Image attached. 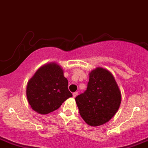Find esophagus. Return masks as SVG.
<instances>
[{"instance_id":"1","label":"esophagus","mask_w":148,"mask_h":148,"mask_svg":"<svg viewBox=\"0 0 148 148\" xmlns=\"http://www.w3.org/2000/svg\"><path fill=\"white\" fill-rule=\"evenodd\" d=\"M77 95H78V92H74V93H73V97L75 98Z\"/></svg>"}]
</instances>
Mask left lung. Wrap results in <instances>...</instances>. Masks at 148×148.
Segmentation results:
<instances>
[{
    "mask_svg": "<svg viewBox=\"0 0 148 148\" xmlns=\"http://www.w3.org/2000/svg\"><path fill=\"white\" fill-rule=\"evenodd\" d=\"M79 114L85 123L99 126L115 114L121 102V93L111 72L96 68L90 73L86 90L75 98Z\"/></svg>",
    "mask_w": 148,
    "mask_h": 148,
    "instance_id": "left-lung-1",
    "label": "left lung"
}]
</instances>
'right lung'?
<instances>
[{"label":"right lung","mask_w":148,"mask_h":148,"mask_svg":"<svg viewBox=\"0 0 148 148\" xmlns=\"http://www.w3.org/2000/svg\"><path fill=\"white\" fill-rule=\"evenodd\" d=\"M26 96L34 111L46 114L58 110L72 94L68 89L63 69L50 63L39 68L28 81Z\"/></svg>","instance_id":"add662e5"}]
</instances>
